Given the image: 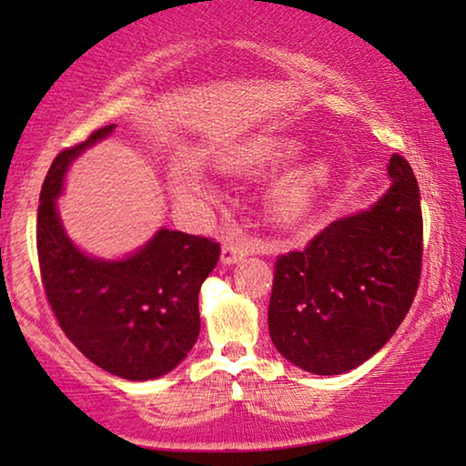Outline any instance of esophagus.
<instances>
[{
	"label": "esophagus",
	"mask_w": 466,
	"mask_h": 466,
	"mask_svg": "<svg viewBox=\"0 0 466 466\" xmlns=\"http://www.w3.org/2000/svg\"><path fill=\"white\" fill-rule=\"evenodd\" d=\"M250 252V248H248V244L244 239L239 238H227L225 244H222V254H220V260L225 265H233L238 263V260H241L246 257V254Z\"/></svg>",
	"instance_id": "1"
}]
</instances>
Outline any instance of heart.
<instances>
[{
  "instance_id": "1",
  "label": "heart",
  "mask_w": 466,
  "mask_h": 466,
  "mask_svg": "<svg viewBox=\"0 0 466 466\" xmlns=\"http://www.w3.org/2000/svg\"><path fill=\"white\" fill-rule=\"evenodd\" d=\"M301 144L284 136H257L235 146L222 158V169L233 174H267L282 167L301 155ZM177 188L184 193L203 195L208 182L201 167L193 161L177 165L174 171ZM337 180L335 165L327 158H309L295 165L273 182L267 195V209L279 227L299 228L305 227L318 214L327 201Z\"/></svg>"
}]
</instances>
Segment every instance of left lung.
Returning a JSON list of instances; mask_svg holds the SVG:
<instances>
[{
    "label": "left lung",
    "instance_id": "left-lung-1",
    "mask_svg": "<svg viewBox=\"0 0 466 466\" xmlns=\"http://www.w3.org/2000/svg\"><path fill=\"white\" fill-rule=\"evenodd\" d=\"M392 187L373 208L330 222L305 250L276 260L269 335L314 375L356 369L386 346L410 311L422 271L416 176L392 155Z\"/></svg>",
    "mask_w": 466,
    "mask_h": 466
}]
</instances>
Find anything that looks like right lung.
I'll return each instance as SVG.
<instances>
[{
	"instance_id": "add662e5",
	"label": "right lung",
	"mask_w": 466,
	"mask_h": 466,
	"mask_svg": "<svg viewBox=\"0 0 466 466\" xmlns=\"http://www.w3.org/2000/svg\"><path fill=\"white\" fill-rule=\"evenodd\" d=\"M116 125L61 150L44 177L37 206V258L44 292L67 339L88 360L131 381L180 365L199 337V290L220 258L218 241L161 228L123 260L80 252L63 231L56 197L69 163Z\"/></svg>"
}]
</instances>
